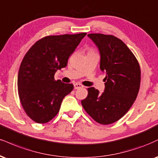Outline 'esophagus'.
I'll list each match as a JSON object with an SVG mask.
<instances>
[{
  "mask_svg": "<svg viewBox=\"0 0 158 158\" xmlns=\"http://www.w3.org/2000/svg\"><path fill=\"white\" fill-rule=\"evenodd\" d=\"M73 85H74V89H75V90H77V89L81 88V87H84L83 85H81V84H79V83H76V84H74Z\"/></svg>",
  "mask_w": 158,
  "mask_h": 158,
  "instance_id": "34e87169",
  "label": "esophagus"
}]
</instances>
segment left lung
Masks as SVG:
<instances>
[{
    "label": "left lung",
    "instance_id": "1",
    "mask_svg": "<svg viewBox=\"0 0 158 158\" xmlns=\"http://www.w3.org/2000/svg\"><path fill=\"white\" fill-rule=\"evenodd\" d=\"M100 52V68L106 73L104 92L87 88L88 95L81 100L87 113L101 124L118 121L132 107L138 96L140 68L133 53L113 35L89 34Z\"/></svg>",
    "mask_w": 158,
    "mask_h": 158
}]
</instances>
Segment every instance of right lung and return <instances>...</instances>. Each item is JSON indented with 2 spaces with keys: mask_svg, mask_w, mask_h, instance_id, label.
Returning a JSON list of instances; mask_svg holds the SVG:
<instances>
[{
  "mask_svg": "<svg viewBox=\"0 0 158 158\" xmlns=\"http://www.w3.org/2000/svg\"><path fill=\"white\" fill-rule=\"evenodd\" d=\"M87 33L47 36L36 42L23 57L18 77L20 103L38 123L52 120L73 85L55 80L58 69L66 67L71 54Z\"/></svg>",
  "mask_w": 158,
  "mask_h": 158,
  "instance_id": "obj_1",
  "label": "right lung"
}]
</instances>
